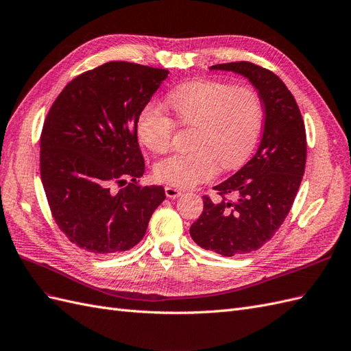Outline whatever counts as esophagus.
Instances as JSON below:
<instances>
[{
  "label": "esophagus",
  "instance_id": "obj_1",
  "mask_svg": "<svg viewBox=\"0 0 351 351\" xmlns=\"http://www.w3.org/2000/svg\"><path fill=\"white\" fill-rule=\"evenodd\" d=\"M165 193H166V195H167L169 198H172V199L178 198L179 195L182 194L181 189H178V188H175V186H166V188H165Z\"/></svg>",
  "mask_w": 351,
  "mask_h": 351
}]
</instances>
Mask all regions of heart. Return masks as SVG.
I'll return each mask as SVG.
<instances>
[{"label": "heart", "mask_w": 351, "mask_h": 351, "mask_svg": "<svg viewBox=\"0 0 351 351\" xmlns=\"http://www.w3.org/2000/svg\"><path fill=\"white\" fill-rule=\"evenodd\" d=\"M178 122L195 126L186 153L160 160L154 175L165 184L193 188L210 181L223 169H235L253 152L263 125V104L252 88L220 81H194L175 88L167 95ZM175 120L165 110L145 104L136 119V132L153 153H165L172 143Z\"/></svg>", "instance_id": "heart-1"}]
</instances>
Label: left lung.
<instances>
[{
	"instance_id": "1",
	"label": "left lung",
	"mask_w": 351,
	"mask_h": 351,
	"mask_svg": "<svg viewBox=\"0 0 351 351\" xmlns=\"http://www.w3.org/2000/svg\"><path fill=\"white\" fill-rule=\"evenodd\" d=\"M210 69L247 77L265 108L263 136L256 154L213 188L219 202L203 197V213L189 228L199 247L232 257L266 244L291 210L306 167V129L295 98L274 72L250 62ZM231 193L235 202L226 199Z\"/></svg>"
}]
</instances>
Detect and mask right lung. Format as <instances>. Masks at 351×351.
I'll use <instances>...</instances> for the list:
<instances>
[{
    "instance_id": "add662e5",
    "label": "right lung",
    "mask_w": 351,
    "mask_h": 351,
    "mask_svg": "<svg viewBox=\"0 0 351 351\" xmlns=\"http://www.w3.org/2000/svg\"><path fill=\"white\" fill-rule=\"evenodd\" d=\"M167 75L166 69L108 62L72 79L49 108L41 181L60 231L85 252L131 250L166 198L163 186L138 184L145 163L136 119Z\"/></svg>"
}]
</instances>
